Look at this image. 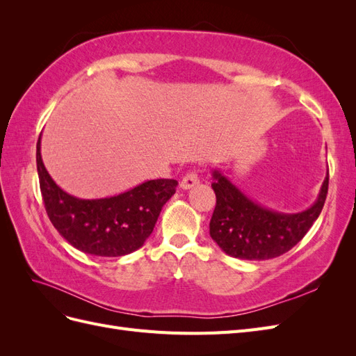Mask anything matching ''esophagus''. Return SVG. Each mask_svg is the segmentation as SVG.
<instances>
[{"mask_svg":"<svg viewBox=\"0 0 356 356\" xmlns=\"http://www.w3.org/2000/svg\"><path fill=\"white\" fill-rule=\"evenodd\" d=\"M199 182H200V179H199L196 172H188V174L181 179V188L182 190H190L193 187H196Z\"/></svg>","mask_w":356,"mask_h":356,"instance_id":"34e87169","label":"esophagus"}]
</instances>
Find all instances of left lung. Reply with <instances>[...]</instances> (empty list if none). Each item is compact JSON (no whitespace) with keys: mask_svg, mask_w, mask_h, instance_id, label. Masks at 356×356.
Returning a JSON list of instances; mask_svg holds the SVG:
<instances>
[{"mask_svg":"<svg viewBox=\"0 0 356 356\" xmlns=\"http://www.w3.org/2000/svg\"><path fill=\"white\" fill-rule=\"evenodd\" d=\"M212 179L217 204L209 222L211 238L227 255L250 261L270 260L296 246L319 217L328 193L327 169L315 203L285 213L248 197L220 169L212 170Z\"/></svg>","mask_w":356,"mask_h":356,"instance_id":"8db88e82","label":"left lung"}]
</instances>
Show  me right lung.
<instances>
[{"label":"right lung","instance_id":"right-lung-1","mask_svg":"<svg viewBox=\"0 0 356 356\" xmlns=\"http://www.w3.org/2000/svg\"><path fill=\"white\" fill-rule=\"evenodd\" d=\"M37 170L51 224L75 250L95 257H122L139 250L178 186L175 179H149L110 197L71 196L53 181L42 163L41 135L37 143Z\"/></svg>","mask_w":356,"mask_h":356}]
</instances>
